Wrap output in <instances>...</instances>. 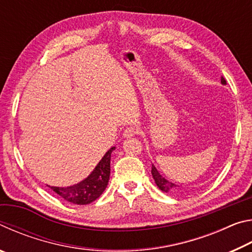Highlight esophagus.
<instances>
[{"label":"esophagus","mask_w":252,"mask_h":252,"mask_svg":"<svg viewBox=\"0 0 252 252\" xmlns=\"http://www.w3.org/2000/svg\"><path fill=\"white\" fill-rule=\"evenodd\" d=\"M136 134V130L134 129V127H126V129L125 130V133H123V136H125L126 139L127 138H131V136H134Z\"/></svg>","instance_id":"34e87169"}]
</instances>
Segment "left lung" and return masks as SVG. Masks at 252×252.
<instances>
[{"label":"left lung","instance_id":"1","mask_svg":"<svg viewBox=\"0 0 252 252\" xmlns=\"http://www.w3.org/2000/svg\"><path fill=\"white\" fill-rule=\"evenodd\" d=\"M221 84L225 85L227 82H225V80L221 76ZM151 174L153 179H155V182L156 185L158 186V188L162 191V192H165V193H178L180 192L181 188L177 183H173L171 181H169L165 179L162 174L158 171V169L156 168V165L152 163V170H151Z\"/></svg>","mask_w":252,"mask_h":252}]
</instances>
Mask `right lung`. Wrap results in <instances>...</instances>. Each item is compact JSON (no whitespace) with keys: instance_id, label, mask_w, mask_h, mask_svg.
<instances>
[{"instance_id":"obj_1","label":"right lung","mask_w":252,"mask_h":252,"mask_svg":"<svg viewBox=\"0 0 252 252\" xmlns=\"http://www.w3.org/2000/svg\"><path fill=\"white\" fill-rule=\"evenodd\" d=\"M114 150H116V147H112L106 151L99 163L95 165V168L82 181L67 187L46 186L67 202L74 204H89L93 202L103 193L108 186L111 170V153Z\"/></svg>"}]
</instances>
